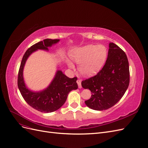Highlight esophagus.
I'll list each match as a JSON object with an SVG mask.
<instances>
[{
	"label": "esophagus",
	"mask_w": 148,
	"mask_h": 148,
	"mask_svg": "<svg viewBox=\"0 0 148 148\" xmlns=\"http://www.w3.org/2000/svg\"><path fill=\"white\" fill-rule=\"evenodd\" d=\"M77 84H78V88H82V81L80 79H78L77 80Z\"/></svg>",
	"instance_id": "1"
}]
</instances>
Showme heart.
<instances>
[{
  "label": "heart",
  "mask_w": 148,
  "mask_h": 148,
  "mask_svg": "<svg viewBox=\"0 0 148 148\" xmlns=\"http://www.w3.org/2000/svg\"><path fill=\"white\" fill-rule=\"evenodd\" d=\"M107 49L103 45H89L77 47L70 53L71 59L78 64L80 73L89 77L97 73L104 65L107 57ZM66 64L71 69H75V65L70 60Z\"/></svg>",
  "instance_id": "1"
}]
</instances>
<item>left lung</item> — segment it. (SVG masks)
Here are the masks:
<instances>
[{"label": "left lung", "mask_w": 148, "mask_h": 148, "mask_svg": "<svg viewBox=\"0 0 148 148\" xmlns=\"http://www.w3.org/2000/svg\"><path fill=\"white\" fill-rule=\"evenodd\" d=\"M106 64L96 75L83 80L82 86L92 95L85 104L96 110H107L121 99L130 83L127 55L117 45L110 42Z\"/></svg>", "instance_id": "1"}]
</instances>
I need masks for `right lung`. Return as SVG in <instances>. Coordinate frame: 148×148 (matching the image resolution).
Segmentation results:
<instances>
[{
	"label": "right lung",
	"mask_w": 148,
	"mask_h": 148,
	"mask_svg": "<svg viewBox=\"0 0 148 148\" xmlns=\"http://www.w3.org/2000/svg\"><path fill=\"white\" fill-rule=\"evenodd\" d=\"M60 41L59 39H46L30 47L22 59L18 76V86L25 101L34 109L44 113L52 112L64 104L69 93L77 89V78H70L61 70H57L54 78L49 86L42 91H31L26 86L23 78V69L28 58L38 50L49 51L48 47Z\"/></svg>",
	"instance_id": "obj_1"
}]
</instances>
